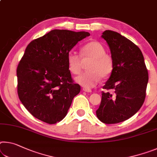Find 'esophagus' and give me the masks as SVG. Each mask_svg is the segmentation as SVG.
<instances>
[{"instance_id":"obj_1","label":"esophagus","mask_w":157,"mask_h":157,"mask_svg":"<svg viewBox=\"0 0 157 157\" xmlns=\"http://www.w3.org/2000/svg\"><path fill=\"white\" fill-rule=\"evenodd\" d=\"M83 91H85V92H91V89H86V88H83Z\"/></svg>"}]
</instances>
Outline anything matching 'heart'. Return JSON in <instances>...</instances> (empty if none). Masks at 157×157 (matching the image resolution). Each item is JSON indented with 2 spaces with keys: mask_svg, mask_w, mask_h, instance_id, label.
I'll return each mask as SVG.
<instances>
[{
  "mask_svg": "<svg viewBox=\"0 0 157 157\" xmlns=\"http://www.w3.org/2000/svg\"><path fill=\"white\" fill-rule=\"evenodd\" d=\"M103 45L96 41H92L82 47L80 56L84 61L90 60L89 71L77 77L75 81L84 88L90 89L96 86L103 78H108L113 73L114 62L113 58L105 53ZM78 54L70 52L67 56L69 71L74 75H78L82 71V61Z\"/></svg>",
  "mask_w": 157,
  "mask_h": 157,
  "instance_id": "obj_1",
  "label": "heart"
}]
</instances>
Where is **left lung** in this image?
I'll return each mask as SVG.
<instances>
[{
	"mask_svg": "<svg viewBox=\"0 0 157 157\" xmlns=\"http://www.w3.org/2000/svg\"><path fill=\"white\" fill-rule=\"evenodd\" d=\"M108 43L114 62L113 73L103 89L96 116L111 124L131 117L143 105L146 96L148 72L139 47L117 32L106 30L101 36Z\"/></svg>",
	"mask_w": 157,
	"mask_h": 157,
	"instance_id": "1",
	"label": "left lung"
}]
</instances>
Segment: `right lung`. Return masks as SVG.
<instances>
[{"label": "right lung", "instance_id": "right-lung-1", "mask_svg": "<svg viewBox=\"0 0 157 157\" xmlns=\"http://www.w3.org/2000/svg\"><path fill=\"white\" fill-rule=\"evenodd\" d=\"M88 32L54 29L33 40L17 66V93L30 113L53 124L66 116L80 86L73 82L67 56Z\"/></svg>", "mask_w": 157, "mask_h": 157}]
</instances>
